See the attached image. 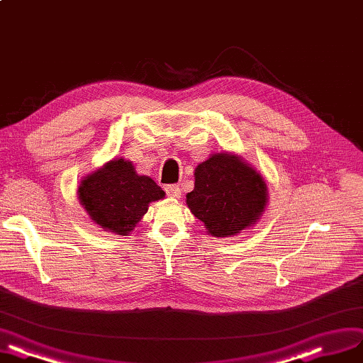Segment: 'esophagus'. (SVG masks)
I'll use <instances>...</instances> for the list:
<instances>
[{
	"label": "esophagus",
	"mask_w": 363,
	"mask_h": 363,
	"mask_svg": "<svg viewBox=\"0 0 363 363\" xmlns=\"http://www.w3.org/2000/svg\"><path fill=\"white\" fill-rule=\"evenodd\" d=\"M165 192L171 198H180L182 196V189H180L179 184H167Z\"/></svg>",
	"instance_id": "obj_1"
}]
</instances>
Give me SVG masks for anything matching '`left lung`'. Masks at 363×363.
Listing matches in <instances>:
<instances>
[{
	"label": "left lung",
	"mask_w": 363,
	"mask_h": 363,
	"mask_svg": "<svg viewBox=\"0 0 363 363\" xmlns=\"http://www.w3.org/2000/svg\"><path fill=\"white\" fill-rule=\"evenodd\" d=\"M192 215L211 235L231 237L264 211V179L234 155L216 153L195 168V187L186 195Z\"/></svg>",
	"instance_id": "1"
}]
</instances>
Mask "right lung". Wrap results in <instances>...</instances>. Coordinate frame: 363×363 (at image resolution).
<instances>
[{
  "label": "right lung",
  "instance_id": "add662e5",
  "mask_svg": "<svg viewBox=\"0 0 363 363\" xmlns=\"http://www.w3.org/2000/svg\"><path fill=\"white\" fill-rule=\"evenodd\" d=\"M78 195L99 227L124 235L147 213L148 204L164 198L165 192L150 177L138 176L130 162L114 159L86 176Z\"/></svg>",
  "mask_w": 363,
  "mask_h": 363
}]
</instances>
